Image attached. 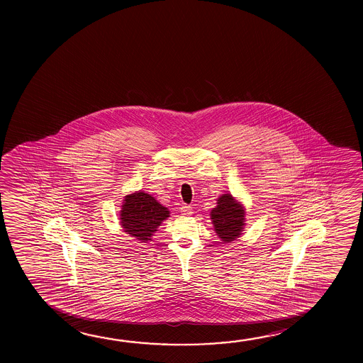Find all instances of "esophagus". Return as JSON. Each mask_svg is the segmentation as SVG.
<instances>
[{"label": "esophagus", "mask_w": 363, "mask_h": 363, "mask_svg": "<svg viewBox=\"0 0 363 363\" xmlns=\"http://www.w3.org/2000/svg\"><path fill=\"white\" fill-rule=\"evenodd\" d=\"M181 214L184 215V216H190L192 214V206H190V205H182L181 206Z\"/></svg>", "instance_id": "esophagus-1"}]
</instances>
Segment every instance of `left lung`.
Wrapping results in <instances>:
<instances>
[{
  "label": "left lung",
  "mask_w": 363,
  "mask_h": 363,
  "mask_svg": "<svg viewBox=\"0 0 363 363\" xmlns=\"http://www.w3.org/2000/svg\"><path fill=\"white\" fill-rule=\"evenodd\" d=\"M211 219L219 238L229 243L238 238L243 230L244 210L232 195L226 194L219 197L218 206L211 210Z\"/></svg>",
  "instance_id": "left-lung-1"
}]
</instances>
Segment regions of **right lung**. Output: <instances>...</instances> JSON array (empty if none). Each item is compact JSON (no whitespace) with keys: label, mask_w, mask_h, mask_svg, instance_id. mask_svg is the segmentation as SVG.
Here are the masks:
<instances>
[{"label":"right lung","mask_w":363,"mask_h":363,"mask_svg":"<svg viewBox=\"0 0 363 363\" xmlns=\"http://www.w3.org/2000/svg\"><path fill=\"white\" fill-rule=\"evenodd\" d=\"M121 225L131 237L147 243L162 221L169 216L168 208L143 191L125 196L121 208Z\"/></svg>","instance_id":"1"}]
</instances>
